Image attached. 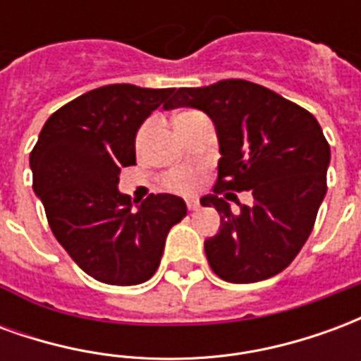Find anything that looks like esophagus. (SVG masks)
<instances>
[{
    "label": "esophagus",
    "instance_id": "34e87169",
    "mask_svg": "<svg viewBox=\"0 0 361 361\" xmlns=\"http://www.w3.org/2000/svg\"><path fill=\"white\" fill-rule=\"evenodd\" d=\"M188 209L189 211H197L199 209V201L197 199H188Z\"/></svg>",
    "mask_w": 361,
    "mask_h": 361
}]
</instances>
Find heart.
I'll return each instance as SVG.
<instances>
[{"instance_id":"obj_1","label":"heart","mask_w":361,"mask_h":361,"mask_svg":"<svg viewBox=\"0 0 361 361\" xmlns=\"http://www.w3.org/2000/svg\"><path fill=\"white\" fill-rule=\"evenodd\" d=\"M142 133H145V131H141L139 137H142ZM170 185L176 189H189L191 185H193V180H191V176H189V173L176 172L170 176Z\"/></svg>"}]
</instances>
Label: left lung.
<instances>
[{
  "label": "left lung",
  "instance_id": "obj_1",
  "mask_svg": "<svg viewBox=\"0 0 361 361\" xmlns=\"http://www.w3.org/2000/svg\"><path fill=\"white\" fill-rule=\"evenodd\" d=\"M173 108L204 111L219 137V180L201 199L220 214V230L204 240L212 271L235 284L284 271L307 242L326 193L331 147L317 119L243 79L173 90L166 110ZM230 190H251L256 203L232 213Z\"/></svg>",
  "mask_w": 361,
  "mask_h": 361
}]
</instances>
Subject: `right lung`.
Instances as JSON below:
<instances>
[{
  "label": "right lung",
  "mask_w": 361,
  "mask_h": 361,
  "mask_svg": "<svg viewBox=\"0 0 361 361\" xmlns=\"http://www.w3.org/2000/svg\"><path fill=\"white\" fill-rule=\"evenodd\" d=\"M176 89L108 85L51 114L30 152L32 188L61 247L92 279L133 286L157 272L166 235L185 212L178 195L158 193L133 207L118 189L135 164V139Z\"/></svg>",
  "instance_id": "right-lung-1"
}]
</instances>
